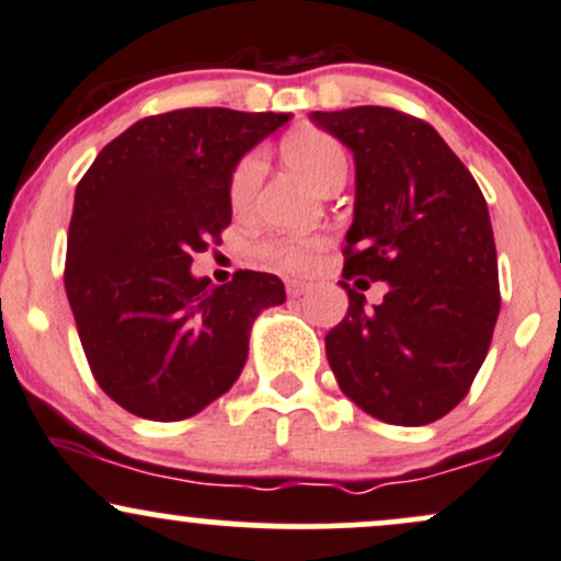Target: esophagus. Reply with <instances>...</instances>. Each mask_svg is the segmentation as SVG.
<instances>
[{
  "mask_svg": "<svg viewBox=\"0 0 561 561\" xmlns=\"http://www.w3.org/2000/svg\"><path fill=\"white\" fill-rule=\"evenodd\" d=\"M302 293H308V285L300 279H287V295L289 298H300Z\"/></svg>",
  "mask_w": 561,
  "mask_h": 561,
  "instance_id": "obj_1",
  "label": "esophagus"
}]
</instances>
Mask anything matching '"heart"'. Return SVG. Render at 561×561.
Instances as JSON below:
<instances>
[{"mask_svg": "<svg viewBox=\"0 0 561 561\" xmlns=\"http://www.w3.org/2000/svg\"><path fill=\"white\" fill-rule=\"evenodd\" d=\"M285 156L295 171H300L317 190H324L334 179L347 173V156L337 139L324 131H300L285 141ZM263 179V156L242 158L229 182V199L234 208H248L253 203ZM317 240L306 237H293V240H272L261 248V255L272 261L274 266L287 268V272H302L311 263V253Z\"/></svg>", "mask_w": 561, "mask_h": 561, "instance_id": "heart-1", "label": "heart"}]
</instances>
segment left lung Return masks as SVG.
I'll return each mask as SVG.
<instances>
[{"label": "left lung", "mask_w": 561, "mask_h": 561, "mask_svg": "<svg viewBox=\"0 0 561 561\" xmlns=\"http://www.w3.org/2000/svg\"><path fill=\"white\" fill-rule=\"evenodd\" d=\"M356 163L343 276L388 282L385 300L347 282L345 319L327 334L340 390L375 420L420 427L469 392L499 319V261L485 197L424 121L362 105L311 113Z\"/></svg>", "instance_id": "obj_1"}]
</instances>
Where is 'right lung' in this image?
<instances>
[{
  "label": "right lung",
  "mask_w": 561,
  "mask_h": 561,
  "mask_svg": "<svg viewBox=\"0 0 561 561\" xmlns=\"http://www.w3.org/2000/svg\"><path fill=\"white\" fill-rule=\"evenodd\" d=\"M289 113L184 107L102 147L76 186L66 293L100 388L152 422L195 416L248 362L253 321L285 302L279 276L210 285L192 255L231 224L237 163Z\"/></svg>",
  "instance_id": "add662e5"
}]
</instances>
